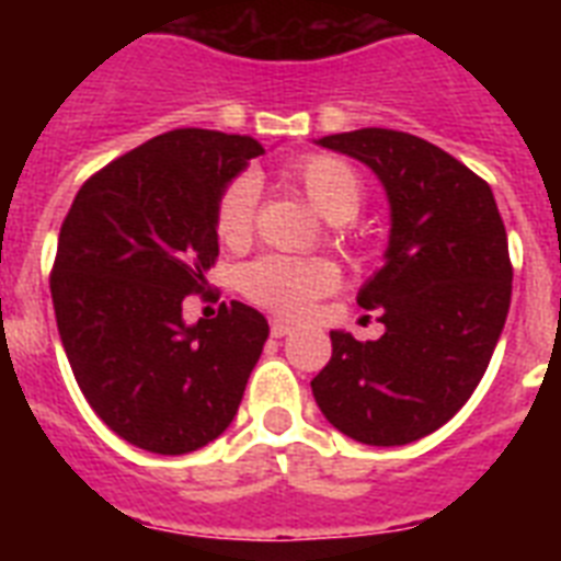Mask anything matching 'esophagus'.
Masks as SVG:
<instances>
[{
  "mask_svg": "<svg viewBox=\"0 0 561 561\" xmlns=\"http://www.w3.org/2000/svg\"><path fill=\"white\" fill-rule=\"evenodd\" d=\"M294 332V325L285 323V320H271V334L273 337H288Z\"/></svg>",
  "mask_w": 561,
  "mask_h": 561,
  "instance_id": "34e87169",
  "label": "esophagus"
}]
</instances>
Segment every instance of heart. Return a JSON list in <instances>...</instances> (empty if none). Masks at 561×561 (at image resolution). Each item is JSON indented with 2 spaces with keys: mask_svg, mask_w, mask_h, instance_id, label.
Wrapping results in <instances>:
<instances>
[{
  "mask_svg": "<svg viewBox=\"0 0 561 561\" xmlns=\"http://www.w3.org/2000/svg\"><path fill=\"white\" fill-rule=\"evenodd\" d=\"M290 183L306 194L308 203L329 224H346L358 215L364 203V183L350 162L337 157H302L288 171ZM259 183L241 174L218 197L215 229L224 244H241L253 229ZM238 285L255 306L271 308L282 317H302L317 299L337 285V271L325 259H288V255H262L238 273Z\"/></svg>",
  "mask_w": 561,
  "mask_h": 561,
  "instance_id": "heart-1",
  "label": "heart"
}]
</instances>
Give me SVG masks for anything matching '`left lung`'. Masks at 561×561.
I'll return each instance as SVG.
<instances>
[{
    "mask_svg": "<svg viewBox=\"0 0 561 561\" xmlns=\"http://www.w3.org/2000/svg\"><path fill=\"white\" fill-rule=\"evenodd\" d=\"M373 171L390 206L381 271L358 290L383 334L334 329L332 360L314 375L317 408L364 445H408L469 401L504 332L513 267L495 194L419 136L360 127L314 139Z\"/></svg>",
    "mask_w": 561,
    "mask_h": 561,
    "instance_id": "8db88e82",
    "label": "left lung"
}]
</instances>
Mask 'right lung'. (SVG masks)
Returning a JSON list of instances; mask_svg holds the SVG:
<instances>
[{
  "label": "right lung",
  "mask_w": 561,
  "mask_h": 561,
  "mask_svg": "<svg viewBox=\"0 0 561 561\" xmlns=\"http://www.w3.org/2000/svg\"><path fill=\"white\" fill-rule=\"evenodd\" d=\"M264 153L253 136L183 127L90 178L51 271L57 332L101 422L136 448L188 454L236 419L271 325L244 302L183 320L218 255L220 192Z\"/></svg>",
  "instance_id": "add662e5"
}]
</instances>
